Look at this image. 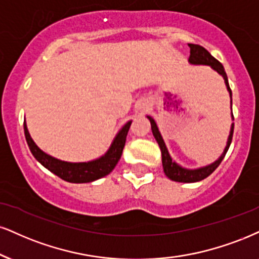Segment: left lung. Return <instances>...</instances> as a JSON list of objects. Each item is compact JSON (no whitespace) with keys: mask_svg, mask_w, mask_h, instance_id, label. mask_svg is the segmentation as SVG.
<instances>
[{"mask_svg":"<svg viewBox=\"0 0 259 259\" xmlns=\"http://www.w3.org/2000/svg\"><path fill=\"white\" fill-rule=\"evenodd\" d=\"M188 47L191 48V55H189L188 62L191 65H205V66H210L213 71H216L217 73L221 74L223 77L224 83H226L227 90H228L229 96H230V108H232V90L229 88V83H228V77H227L226 71H224L223 65L221 64L219 60H216L212 55L208 53L204 47L199 46V45H192V43H188ZM147 118L151 121V127H152V133H153L154 139L157 140L158 145H159L160 151H161V163H163V169H164V174L171 181H175V182H183V183H193V182H198V181H201L204 179H206L207 176H210L211 174L213 172L214 170L217 169V166L221 164V161L223 160L224 155H226L227 152H228V148L232 143V139H233V132H234V123H232V126H230V132H229V136L228 140H227V145L224 147L222 154L220 155V158L217 160H214L213 163L206 165V166L202 167H198V169H187V167L181 166L180 164H177L175 160H172L171 155L167 151L166 145H165L163 136L158 129L157 123L155 120L152 118L151 116H147ZM232 119L234 120V117H233V112H232Z\"/></svg>","mask_w":259,"mask_h":259,"instance_id":"obj_1","label":"left lung"}]
</instances>
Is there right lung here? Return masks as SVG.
<instances>
[{
  "label": "right lung",
  "instance_id": "right-lung-1",
  "mask_svg": "<svg viewBox=\"0 0 259 259\" xmlns=\"http://www.w3.org/2000/svg\"><path fill=\"white\" fill-rule=\"evenodd\" d=\"M132 125V120H129L121 129L118 132L116 138L112 141L110 148L104 155L98 159L90 161H82V163H71V161H64L43 152L38 146L36 145L32 138H31L29 130H27L26 121L24 120V132L26 142L33 157L37 161H39L46 169L54 174L64 181L71 183H87L93 182L111 172L116 167L119 161L123 148L125 146V140L129 127Z\"/></svg>",
  "mask_w": 259,
  "mask_h": 259
}]
</instances>
